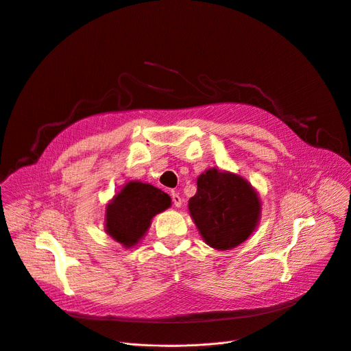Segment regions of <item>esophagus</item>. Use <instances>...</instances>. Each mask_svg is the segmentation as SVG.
Wrapping results in <instances>:
<instances>
[{
    "label": "esophagus",
    "mask_w": 351,
    "mask_h": 351,
    "mask_svg": "<svg viewBox=\"0 0 351 351\" xmlns=\"http://www.w3.org/2000/svg\"><path fill=\"white\" fill-rule=\"evenodd\" d=\"M171 199H173V205H174V206H177V208H178V206H181V205H182L181 197H180L176 191H173V193H171Z\"/></svg>",
    "instance_id": "esophagus-1"
}]
</instances>
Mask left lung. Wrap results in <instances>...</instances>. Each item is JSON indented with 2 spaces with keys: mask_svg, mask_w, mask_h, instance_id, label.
<instances>
[{
  "mask_svg": "<svg viewBox=\"0 0 351 351\" xmlns=\"http://www.w3.org/2000/svg\"><path fill=\"white\" fill-rule=\"evenodd\" d=\"M197 194L190 199V213L213 249L229 250L253 233L260 217V199L241 177L217 169L201 174Z\"/></svg>",
  "mask_w": 351,
  "mask_h": 351,
  "instance_id": "1",
  "label": "left lung"
}]
</instances>
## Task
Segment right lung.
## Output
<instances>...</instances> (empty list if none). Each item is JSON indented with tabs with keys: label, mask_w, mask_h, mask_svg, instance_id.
<instances>
[{
	"label": "right lung",
	"mask_w": 351,
	"mask_h": 351,
	"mask_svg": "<svg viewBox=\"0 0 351 351\" xmlns=\"http://www.w3.org/2000/svg\"><path fill=\"white\" fill-rule=\"evenodd\" d=\"M170 205V197L158 188L130 181L106 206V232L125 247H130L145 236L154 215Z\"/></svg>",
	"instance_id": "obj_1"
}]
</instances>
